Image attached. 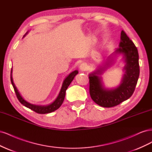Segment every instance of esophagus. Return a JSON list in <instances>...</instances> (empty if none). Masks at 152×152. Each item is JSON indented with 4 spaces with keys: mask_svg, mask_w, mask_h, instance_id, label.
Masks as SVG:
<instances>
[{
    "mask_svg": "<svg viewBox=\"0 0 152 152\" xmlns=\"http://www.w3.org/2000/svg\"><path fill=\"white\" fill-rule=\"evenodd\" d=\"M86 68H87V65L86 63H82L81 65L79 66V70L80 71H85L86 70Z\"/></svg>",
    "mask_w": 152,
    "mask_h": 152,
    "instance_id": "34e87169",
    "label": "esophagus"
}]
</instances>
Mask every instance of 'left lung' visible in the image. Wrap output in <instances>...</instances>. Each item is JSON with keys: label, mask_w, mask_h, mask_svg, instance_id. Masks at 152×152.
Masks as SVG:
<instances>
[{"label": "left lung", "mask_w": 152, "mask_h": 152, "mask_svg": "<svg viewBox=\"0 0 152 152\" xmlns=\"http://www.w3.org/2000/svg\"><path fill=\"white\" fill-rule=\"evenodd\" d=\"M118 55H122L125 63L123 68L124 73L120 84L117 87L107 88L104 87L101 75L113 66L114 59ZM89 75L91 97L101 107H115L128 99L132 95L140 75L139 54L134 44L123 30L121 31L119 48Z\"/></svg>", "instance_id": "1"}]
</instances>
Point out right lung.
Returning a JSON list of instances; mask_svg holds the SVG:
<instances>
[{
  "mask_svg": "<svg viewBox=\"0 0 152 152\" xmlns=\"http://www.w3.org/2000/svg\"><path fill=\"white\" fill-rule=\"evenodd\" d=\"M28 31L26 32V34L23 36L25 37V35L28 34ZM12 68L11 69V84L13 86V88L15 89V91L16 93V96L18 99V100L20 101V102L23 104L24 105L25 107L26 108H30L33 111L37 113L40 114H45V113H51L55 110H56L58 109L59 107H61V105L62 104L64 99H65V93H66V91L68 88V87L70 86V83L72 82V80L74 79V77L77 74H78V70H75L70 73L66 78L64 80L63 84L61 86V88L60 91H59V93L58 96V97L56 99H55L53 103L50 104H47V105H40V104H32L26 101L22 97L21 95L20 94L19 91L16 88V87L14 83L13 79H12Z\"/></svg>",
  "mask_w": 152,
  "mask_h": 152,
  "instance_id": "right-lung-1",
  "label": "right lung"
}]
</instances>
